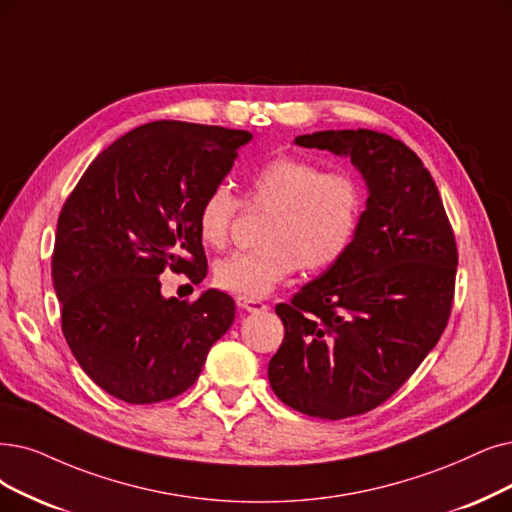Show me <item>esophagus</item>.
Segmentation results:
<instances>
[{"label": "esophagus", "instance_id": "1", "mask_svg": "<svg viewBox=\"0 0 512 512\" xmlns=\"http://www.w3.org/2000/svg\"><path fill=\"white\" fill-rule=\"evenodd\" d=\"M237 306L243 311H248V313H262V311L269 309V306L264 304L262 300H250V298H237Z\"/></svg>", "mask_w": 512, "mask_h": 512}]
</instances>
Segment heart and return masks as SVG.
I'll list each match as a JSON object with an SVG mask.
<instances>
[{"mask_svg": "<svg viewBox=\"0 0 512 512\" xmlns=\"http://www.w3.org/2000/svg\"><path fill=\"white\" fill-rule=\"evenodd\" d=\"M250 203L275 210L262 235L264 248L222 258L214 279L222 290L258 300L300 264L313 271L327 269L346 254L359 229L363 193L349 172H323L313 159L283 153L254 172ZM237 210L239 199L231 187L224 182L214 185L197 210L203 243L224 248Z\"/></svg>", "mask_w": 512, "mask_h": 512, "instance_id": "obj_1", "label": "heart"}]
</instances>
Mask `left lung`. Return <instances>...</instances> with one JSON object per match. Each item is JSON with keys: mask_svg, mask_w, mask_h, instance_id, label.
<instances>
[{"mask_svg": "<svg viewBox=\"0 0 512 512\" xmlns=\"http://www.w3.org/2000/svg\"><path fill=\"white\" fill-rule=\"evenodd\" d=\"M294 142L349 157L367 201L346 254L275 306L285 336L269 382L294 410L342 420L384 403L435 349L452 311L458 250L431 172L401 140L325 130Z\"/></svg>", "mask_w": 512, "mask_h": 512, "instance_id": "1", "label": "left lung"}]
</instances>
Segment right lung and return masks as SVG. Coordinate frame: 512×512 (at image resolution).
<instances>
[{
	"instance_id": "right-lung-1",
	"label": "right lung",
	"mask_w": 512,
	"mask_h": 512,
	"mask_svg": "<svg viewBox=\"0 0 512 512\" xmlns=\"http://www.w3.org/2000/svg\"><path fill=\"white\" fill-rule=\"evenodd\" d=\"M252 138L151 121L102 151L65 201L52 283L69 349L102 391L134 405L185 393L233 325L229 294L166 298L159 275L172 269L193 283L206 277L199 203Z\"/></svg>"
}]
</instances>
